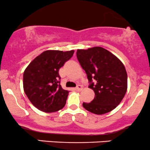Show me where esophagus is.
<instances>
[{
    "label": "esophagus",
    "instance_id": "esophagus-1",
    "mask_svg": "<svg viewBox=\"0 0 150 150\" xmlns=\"http://www.w3.org/2000/svg\"><path fill=\"white\" fill-rule=\"evenodd\" d=\"M75 89H76L78 91H80V90H82V89H83V87H82L81 85H77V87L75 88Z\"/></svg>",
    "mask_w": 150,
    "mask_h": 150
}]
</instances>
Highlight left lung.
Segmentation results:
<instances>
[{
    "label": "left lung",
    "mask_w": 150,
    "mask_h": 150,
    "mask_svg": "<svg viewBox=\"0 0 150 150\" xmlns=\"http://www.w3.org/2000/svg\"><path fill=\"white\" fill-rule=\"evenodd\" d=\"M76 55L87 74L89 88L95 94L91 103H83V108L96 115L114 110L121 103L127 89V75L122 62L101 47L78 49Z\"/></svg>",
    "instance_id": "8db88e82"
}]
</instances>
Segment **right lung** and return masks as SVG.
Wrapping results in <instances>:
<instances>
[{"label":"right lung","instance_id":"add662e5","mask_svg":"<svg viewBox=\"0 0 150 150\" xmlns=\"http://www.w3.org/2000/svg\"><path fill=\"white\" fill-rule=\"evenodd\" d=\"M74 50H46L37 56L23 73V89L30 103L39 110L54 112L62 109L69 92L60 85L59 70Z\"/></svg>","mask_w":150,"mask_h":150}]
</instances>
